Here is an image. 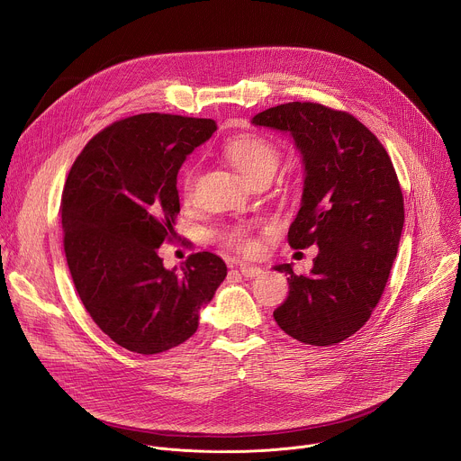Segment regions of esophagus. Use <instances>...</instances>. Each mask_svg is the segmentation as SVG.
<instances>
[{"label": "esophagus", "instance_id": "1", "mask_svg": "<svg viewBox=\"0 0 461 461\" xmlns=\"http://www.w3.org/2000/svg\"><path fill=\"white\" fill-rule=\"evenodd\" d=\"M240 274L246 277V279H255V277H260L262 274H265V270L258 268V267H249V265H240Z\"/></svg>", "mask_w": 461, "mask_h": 461}]
</instances>
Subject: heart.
Returning a JSON list of instances; mask_svg holds the SVG:
<instances>
[{"mask_svg": "<svg viewBox=\"0 0 461 461\" xmlns=\"http://www.w3.org/2000/svg\"><path fill=\"white\" fill-rule=\"evenodd\" d=\"M226 157L231 166L249 182L260 175H274L279 164V149L268 139L258 135H240L226 144ZM194 171L189 167L184 173V191L189 193ZM224 242L240 251H253L255 242L248 237L246 230L235 228L224 233Z\"/></svg>", "mask_w": 461, "mask_h": 461, "instance_id": "1", "label": "heart"}]
</instances>
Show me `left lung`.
I'll use <instances>...</instances> for the list:
<instances>
[{
    "instance_id": "8db88e82",
    "label": "left lung",
    "mask_w": 461,
    "mask_h": 461,
    "mask_svg": "<svg viewBox=\"0 0 461 461\" xmlns=\"http://www.w3.org/2000/svg\"><path fill=\"white\" fill-rule=\"evenodd\" d=\"M251 123L294 140L304 180L288 242L295 249L317 246L308 274L274 267L290 276L288 297L274 317L304 345L341 343L368 321L398 253L405 212L396 171L381 142L343 111L290 102Z\"/></svg>"
}]
</instances>
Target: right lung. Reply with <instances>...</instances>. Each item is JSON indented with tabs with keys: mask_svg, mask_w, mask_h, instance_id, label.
Returning a JSON list of instances; mask_svg holds the SVG:
<instances>
[{
	"mask_svg": "<svg viewBox=\"0 0 461 461\" xmlns=\"http://www.w3.org/2000/svg\"><path fill=\"white\" fill-rule=\"evenodd\" d=\"M217 131L210 118L146 113L98 133L73 164L61 194L63 248L77 292L100 330L144 356L187 341L226 279V262L193 253L167 270L176 175Z\"/></svg>",
	"mask_w": 461,
	"mask_h": 461,
	"instance_id": "obj_1",
	"label": "right lung"
}]
</instances>
